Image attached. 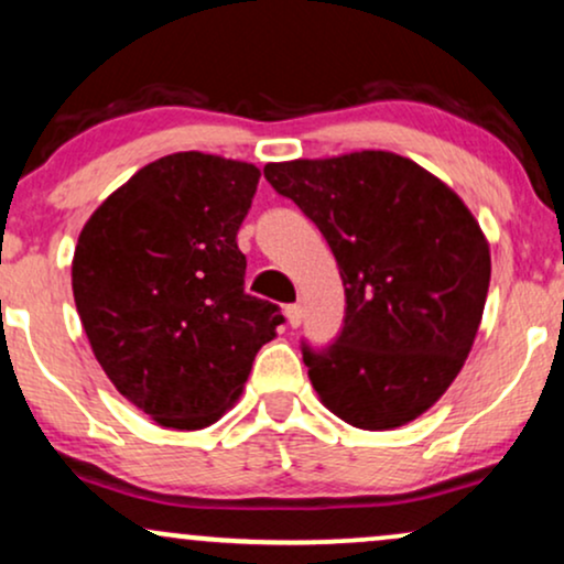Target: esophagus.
<instances>
[{
	"label": "esophagus",
	"mask_w": 564,
	"mask_h": 564,
	"mask_svg": "<svg viewBox=\"0 0 564 564\" xmlns=\"http://www.w3.org/2000/svg\"><path fill=\"white\" fill-rule=\"evenodd\" d=\"M283 313H286V321H289L291 328H296L302 323V307H300V304H289Z\"/></svg>",
	"instance_id": "esophagus-1"
}]
</instances>
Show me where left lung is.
Here are the masks:
<instances>
[{
    "instance_id": "left-lung-1",
    "label": "left lung",
    "mask_w": 564,
    "mask_h": 564,
    "mask_svg": "<svg viewBox=\"0 0 564 564\" xmlns=\"http://www.w3.org/2000/svg\"><path fill=\"white\" fill-rule=\"evenodd\" d=\"M318 225L345 286V326L302 358L321 403L358 430H398L464 368L490 283L488 238L462 198L390 151L264 166Z\"/></svg>"
}]
</instances>
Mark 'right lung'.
<instances>
[{
	"label": "right lung",
	"mask_w": 564,
	"mask_h": 564,
	"mask_svg": "<svg viewBox=\"0 0 564 564\" xmlns=\"http://www.w3.org/2000/svg\"><path fill=\"white\" fill-rule=\"evenodd\" d=\"M257 183L246 161L172 153L116 187L76 241L70 286L97 364L170 430L223 419L283 321L243 291L236 236Z\"/></svg>",
	"instance_id": "1"
}]
</instances>
